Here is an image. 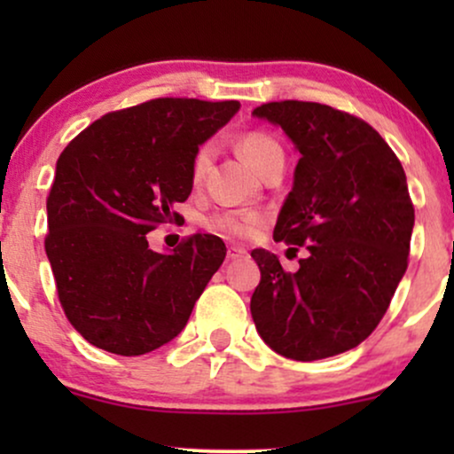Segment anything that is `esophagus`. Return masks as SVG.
I'll use <instances>...</instances> for the list:
<instances>
[{
	"label": "esophagus",
	"mask_w": 454,
	"mask_h": 454,
	"mask_svg": "<svg viewBox=\"0 0 454 454\" xmlns=\"http://www.w3.org/2000/svg\"><path fill=\"white\" fill-rule=\"evenodd\" d=\"M245 256V249L239 247V245H228V260H237Z\"/></svg>",
	"instance_id": "1"
}]
</instances>
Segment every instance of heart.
Returning <instances> with one entry per match:
<instances>
[{
  "label": "heart",
  "instance_id": "b5f03b06",
  "mask_svg": "<svg viewBox=\"0 0 454 454\" xmlns=\"http://www.w3.org/2000/svg\"><path fill=\"white\" fill-rule=\"evenodd\" d=\"M211 151H213L211 145H205V147H200V151L196 153L194 168H192V175H194L196 181H200L202 175H205L207 164H209L211 160ZM239 153H241V158L247 161L249 168L260 173V168H262L273 155L284 153V149H281L278 140L267 132H249L245 134L241 143H239ZM260 222H262V217H260V213L256 211H237V213H222V215H217L215 220L211 222V226L215 228V231L226 232V234L249 237V234L256 231Z\"/></svg>",
  "mask_w": 454,
  "mask_h": 454
}]
</instances>
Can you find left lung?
<instances>
[{"instance_id":"1","label":"left lung","mask_w":454,"mask_h":454,"mask_svg":"<svg viewBox=\"0 0 454 454\" xmlns=\"http://www.w3.org/2000/svg\"><path fill=\"white\" fill-rule=\"evenodd\" d=\"M284 129L301 158L273 239L307 256L296 273L254 249V325L294 361L352 350L372 335L408 269L414 207L403 166L369 123L316 102H270L252 113Z\"/></svg>"}]
</instances>
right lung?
<instances>
[{"mask_svg":"<svg viewBox=\"0 0 454 454\" xmlns=\"http://www.w3.org/2000/svg\"><path fill=\"white\" fill-rule=\"evenodd\" d=\"M239 108L234 100L158 98L104 114L57 160L46 256L67 320L96 348L140 356L185 328L226 245L194 234L160 254L147 234L173 222V207L194 185L198 147Z\"/></svg>","mask_w":454,"mask_h":454,"instance_id":"obj_1","label":"right lung"}]
</instances>
